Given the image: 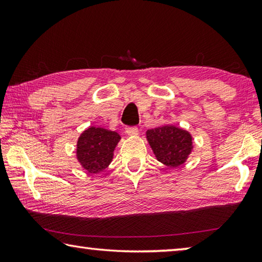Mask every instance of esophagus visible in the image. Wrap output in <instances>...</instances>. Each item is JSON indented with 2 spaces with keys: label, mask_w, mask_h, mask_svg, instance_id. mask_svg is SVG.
<instances>
[{
  "label": "esophagus",
  "mask_w": 262,
  "mask_h": 262,
  "mask_svg": "<svg viewBox=\"0 0 262 262\" xmlns=\"http://www.w3.org/2000/svg\"><path fill=\"white\" fill-rule=\"evenodd\" d=\"M139 128L137 127H127L126 128V134L128 136H136L137 134H139Z\"/></svg>",
  "instance_id": "obj_1"
}]
</instances>
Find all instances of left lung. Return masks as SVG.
Masks as SVG:
<instances>
[{
    "label": "left lung",
    "mask_w": 262,
    "mask_h": 262,
    "mask_svg": "<svg viewBox=\"0 0 262 262\" xmlns=\"http://www.w3.org/2000/svg\"><path fill=\"white\" fill-rule=\"evenodd\" d=\"M145 136L157 161L172 168L183 165L194 148L190 133L174 125L148 129Z\"/></svg>",
    "instance_id": "1"
}]
</instances>
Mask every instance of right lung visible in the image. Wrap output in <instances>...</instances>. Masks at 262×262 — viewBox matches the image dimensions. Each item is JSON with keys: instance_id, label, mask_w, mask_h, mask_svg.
I'll list each match as a JSON object with an SVG mask.
<instances>
[{"instance_id": "obj_1", "label": "right lung", "mask_w": 262, "mask_h": 262, "mask_svg": "<svg viewBox=\"0 0 262 262\" xmlns=\"http://www.w3.org/2000/svg\"><path fill=\"white\" fill-rule=\"evenodd\" d=\"M121 136L103 127L90 126L82 132L76 143V158L84 170L95 174L112 162L114 150Z\"/></svg>"}]
</instances>
